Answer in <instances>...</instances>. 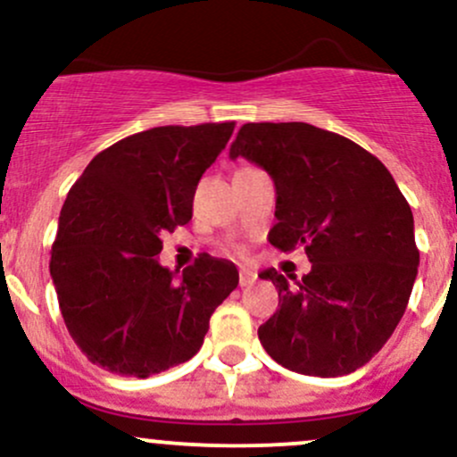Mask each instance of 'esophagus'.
Instances as JSON below:
<instances>
[{
	"label": "esophagus",
	"instance_id": "1",
	"mask_svg": "<svg viewBox=\"0 0 457 457\" xmlns=\"http://www.w3.org/2000/svg\"><path fill=\"white\" fill-rule=\"evenodd\" d=\"M255 282V273L253 270H247V269H243L238 273V284H240V288H247V286H252Z\"/></svg>",
	"mask_w": 457,
	"mask_h": 457
}]
</instances>
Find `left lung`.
Segmentation results:
<instances>
[{
	"instance_id": "1",
	"label": "left lung",
	"mask_w": 457,
	"mask_h": 457,
	"mask_svg": "<svg viewBox=\"0 0 457 457\" xmlns=\"http://www.w3.org/2000/svg\"><path fill=\"white\" fill-rule=\"evenodd\" d=\"M275 184L273 247H303L312 270L293 283L260 273L279 308L258 328L267 353L302 375L364 367L403 317L419 269L414 219L388 169L353 140L310 123H245L229 158Z\"/></svg>"
}]
</instances>
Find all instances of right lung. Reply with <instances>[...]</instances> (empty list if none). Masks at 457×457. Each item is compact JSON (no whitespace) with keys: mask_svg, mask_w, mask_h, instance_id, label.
Masks as SVG:
<instances>
[{"mask_svg":"<svg viewBox=\"0 0 457 457\" xmlns=\"http://www.w3.org/2000/svg\"><path fill=\"white\" fill-rule=\"evenodd\" d=\"M232 132L234 121L145 129L99 152L69 190L49 273L69 334L97 367L149 378L187 362L238 286L228 260L204 253L175 278L155 258L160 237L193 217Z\"/></svg>","mask_w":457,"mask_h":457,"instance_id":"right-lung-1","label":"right lung"}]
</instances>
